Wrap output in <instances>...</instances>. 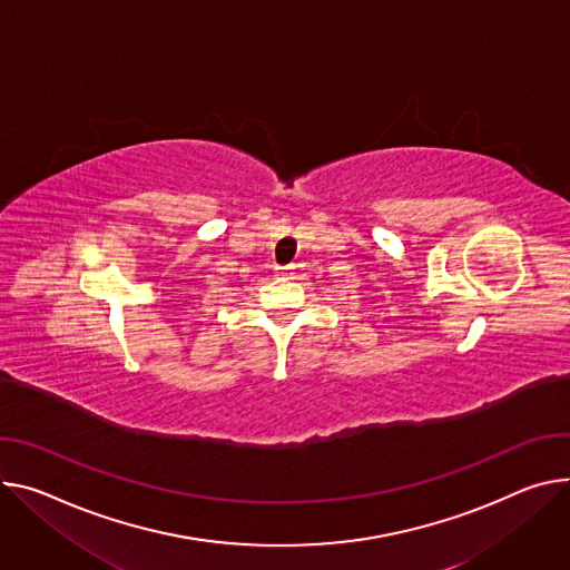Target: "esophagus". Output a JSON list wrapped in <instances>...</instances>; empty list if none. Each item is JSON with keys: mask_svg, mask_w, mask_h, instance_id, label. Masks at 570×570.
<instances>
[{"mask_svg": "<svg viewBox=\"0 0 570 570\" xmlns=\"http://www.w3.org/2000/svg\"><path fill=\"white\" fill-rule=\"evenodd\" d=\"M279 271H282V273H279L282 279H293V277H295V273H293L295 266H284V268H279Z\"/></svg>", "mask_w": 570, "mask_h": 570, "instance_id": "esophagus-1", "label": "esophagus"}]
</instances>
